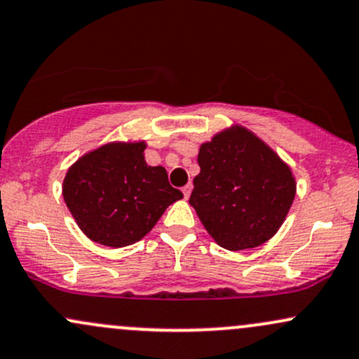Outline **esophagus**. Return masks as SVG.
<instances>
[{
  "instance_id": "esophagus-1",
  "label": "esophagus",
  "mask_w": 359,
  "mask_h": 359,
  "mask_svg": "<svg viewBox=\"0 0 359 359\" xmlns=\"http://www.w3.org/2000/svg\"><path fill=\"white\" fill-rule=\"evenodd\" d=\"M191 184H187V187H183V195L184 198H190V193H191Z\"/></svg>"
}]
</instances>
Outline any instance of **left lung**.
I'll return each instance as SVG.
<instances>
[{"mask_svg":"<svg viewBox=\"0 0 359 359\" xmlns=\"http://www.w3.org/2000/svg\"><path fill=\"white\" fill-rule=\"evenodd\" d=\"M190 205L217 244L229 251L257 248L276 233L295 198L287 164L243 127L203 144Z\"/></svg>","mask_w":359,"mask_h":359,"instance_id":"left-lung-1","label":"left lung"}]
</instances>
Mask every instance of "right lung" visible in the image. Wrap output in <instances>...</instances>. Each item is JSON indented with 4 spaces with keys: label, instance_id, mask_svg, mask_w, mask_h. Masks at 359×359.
<instances>
[{
    "label": "right lung",
    "instance_id": "obj_1",
    "mask_svg": "<svg viewBox=\"0 0 359 359\" xmlns=\"http://www.w3.org/2000/svg\"><path fill=\"white\" fill-rule=\"evenodd\" d=\"M146 144H107L72 164L62 195L81 231L95 243L123 248L142 239L183 193L163 166H147Z\"/></svg>",
    "mask_w": 359,
    "mask_h": 359
}]
</instances>
